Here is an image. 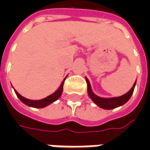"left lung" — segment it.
I'll return each mask as SVG.
<instances>
[{"label": "left lung", "mask_w": 150, "mask_h": 150, "mask_svg": "<svg viewBox=\"0 0 150 150\" xmlns=\"http://www.w3.org/2000/svg\"><path fill=\"white\" fill-rule=\"evenodd\" d=\"M86 81L88 83V96H90L92 101L94 102L95 104L98 105L99 107L101 108H104V109H113V108H116L117 107H120L123 104H125L126 102H128L129 100L132 96L133 91H134V88H135L136 82L134 83V84L132 86V88L129 90L126 94L123 95L119 97H114V98H101L97 96L96 95H95L92 91H91V85L89 83V80L88 78H86Z\"/></svg>", "instance_id": "8db88e82"}]
</instances>
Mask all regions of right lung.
I'll return each instance as SVG.
<instances>
[{
	"mask_svg": "<svg viewBox=\"0 0 150 150\" xmlns=\"http://www.w3.org/2000/svg\"><path fill=\"white\" fill-rule=\"evenodd\" d=\"M65 79H64V80L62 82L60 87L58 88V90H57L54 93H53L52 95H50V96H47V97L44 98L42 100H32L26 99V98L21 96V95L19 94L17 91H15V90L14 91L16 95H17V96L20 99V100H21L23 104H26L27 106H30V107L42 108H45L46 106H47V105H49V104H50L51 103H53V102H54V101L57 100L60 97V96H61V94H62V92L63 83H64Z\"/></svg>",
	"mask_w": 150,
	"mask_h": 150,
	"instance_id": "add662e5",
	"label": "right lung"
}]
</instances>
